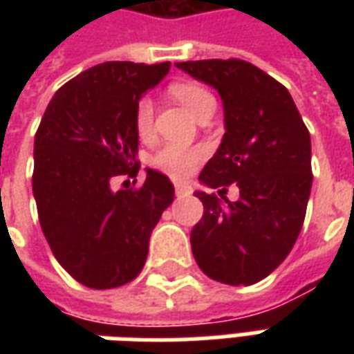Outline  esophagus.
I'll return each mask as SVG.
<instances>
[{
    "label": "esophagus",
    "mask_w": 354,
    "mask_h": 354,
    "mask_svg": "<svg viewBox=\"0 0 354 354\" xmlns=\"http://www.w3.org/2000/svg\"><path fill=\"white\" fill-rule=\"evenodd\" d=\"M174 189H176V195H189L192 193V187L187 184H174Z\"/></svg>",
    "instance_id": "1"
}]
</instances>
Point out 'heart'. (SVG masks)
<instances>
[{"instance_id": "heart-1", "label": "heart", "mask_w": 354, "mask_h": 354, "mask_svg": "<svg viewBox=\"0 0 354 354\" xmlns=\"http://www.w3.org/2000/svg\"><path fill=\"white\" fill-rule=\"evenodd\" d=\"M170 94L184 106L192 115H197L208 104H216L214 96L207 88L195 83H174L170 85ZM134 129L140 138L146 140L153 134V102L147 96L140 98L134 108ZM203 147H187L182 144H167L153 155L155 169L172 178H185L192 174L195 167L203 161Z\"/></svg>"}]
</instances>
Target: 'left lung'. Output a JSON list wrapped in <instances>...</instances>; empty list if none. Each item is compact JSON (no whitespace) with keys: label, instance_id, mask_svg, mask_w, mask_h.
<instances>
[{"label":"left lung","instance_id":"8db88e82","mask_svg":"<svg viewBox=\"0 0 354 354\" xmlns=\"http://www.w3.org/2000/svg\"><path fill=\"white\" fill-rule=\"evenodd\" d=\"M193 80L218 91L223 104L222 144L199 182L222 187L195 192L205 212L192 230L201 271L223 284H254L288 256L311 195V136L288 88L250 62H176ZM237 183L239 201L221 195Z\"/></svg>","mask_w":354,"mask_h":354}]
</instances>
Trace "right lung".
Here are the masks:
<instances>
[{"label":"right lung","instance_id":"obj_1","mask_svg":"<svg viewBox=\"0 0 354 354\" xmlns=\"http://www.w3.org/2000/svg\"><path fill=\"white\" fill-rule=\"evenodd\" d=\"M170 62H104L58 88L34 142L35 205L58 263L94 290L123 286L146 263L151 231L174 201L153 169L138 189H111L140 165L134 108Z\"/></svg>","mask_w":354,"mask_h":354}]
</instances>
